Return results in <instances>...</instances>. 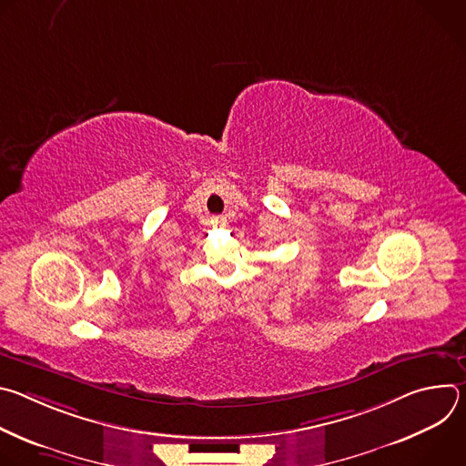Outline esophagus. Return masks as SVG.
Segmentation results:
<instances>
[{"label":"esophagus","instance_id":"obj_1","mask_svg":"<svg viewBox=\"0 0 466 466\" xmlns=\"http://www.w3.org/2000/svg\"><path fill=\"white\" fill-rule=\"evenodd\" d=\"M212 225L214 227H227V218L225 216H216V218H212Z\"/></svg>","mask_w":466,"mask_h":466}]
</instances>
